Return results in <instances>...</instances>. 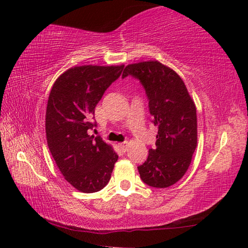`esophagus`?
Here are the masks:
<instances>
[{
    "mask_svg": "<svg viewBox=\"0 0 248 248\" xmlns=\"http://www.w3.org/2000/svg\"><path fill=\"white\" fill-rule=\"evenodd\" d=\"M119 145V148H120V150L123 151V152H125V151H127V149H128V142H121V143H119L118 144Z\"/></svg>",
    "mask_w": 248,
    "mask_h": 248,
    "instance_id": "esophagus-1",
    "label": "esophagus"
}]
</instances>
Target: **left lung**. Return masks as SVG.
Instances as JSON below:
<instances>
[{
    "label": "left lung",
    "mask_w": 248,
    "mask_h": 248,
    "mask_svg": "<svg viewBox=\"0 0 248 248\" xmlns=\"http://www.w3.org/2000/svg\"><path fill=\"white\" fill-rule=\"evenodd\" d=\"M139 79L149 99L152 123L157 125L155 148L138 166L143 183L170 187L183 177L197 146V112L194 100L179 75L158 61L129 64L123 78Z\"/></svg>",
    "instance_id": "8db88e82"
}]
</instances>
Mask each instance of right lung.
<instances>
[{"instance_id": "right-lung-1", "label": "right lung", "mask_w": 248, "mask_h": 248, "mask_svg": "<svg viewBox=\"0 0 248 248\" xmlns=\"http://www.w3.org/2000/svg\"><path fill=\"white\" fill-rule=\"evenodd\" d=\"M124 65H82L66 70L54 82L46 111V136L50 153L66 182L82 192L106 186L118 155L100 137L95 107Z\"/></svg>"}]
</instances>
